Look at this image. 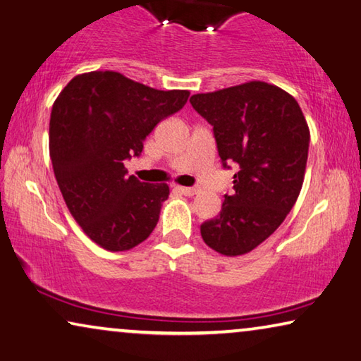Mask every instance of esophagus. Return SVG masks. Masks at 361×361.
I'll use <instances>...</instances> for the list:
<instances>
[{"instance_id":"34e87169","label":"esophagus","mask_w":361,"mask_h":361,"mask_svg":"<svg viewBox=\"0 0 361 361\" xmlns=\"http://www.w3.org/2000/svg\"><path fill=\"white\" fill-rule=\"evenodd\" d=\"M178 191L185 196H195L199 192L197 188H188V186H178Z\"/></svg>"}]
</instances>
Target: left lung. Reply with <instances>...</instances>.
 <instances>
[{
	"instance_id": "obj_1",
	"label": "left lung",
	"mask_w": 361,
	"mask_h": 361,
	"mask_svg": "<svg viewBox=\"0 0 361 361\" xmlns=\"http://www.w3.org/2000/svg\"><path fill=\"white\" fill-rule=\"evenodd\" d=\"M191 105L214 126L224 166L233 160L232 196L201 225L204 243L224 256L246 255L292 211L305 180L310 128L298 102L264 80L192 95Z\"/></svg>"
}]
</instances>
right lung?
Masks as SVG:
<instances>
[{"label":"right lung","instance_id":"obj_1","mask_svg":"<svg viewBox=\"0 0 361 361\" xmlns=\"http://www.w3.org/2000/svg\"><path fill=\"white\" fill-rule=\"evenodd\" d=\"M190 90H157L115 71L78 74L56 97L50 159L64 202L90 240L128 251L147 240L169 199L166 183L128 175L125 160L183 109Z\"/></svg>","mask_w":361,"mask_h":361}]
</instances>
